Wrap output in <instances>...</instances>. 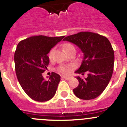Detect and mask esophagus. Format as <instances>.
<instances>
[{
    "label": "esophagus",
    "mask_w": 127,
    "mask_h": 127,
    "mask_svg": "<svg viewBox=\"0 0 127 127\" xmlns=\"http://www.w3.org/2000/svg\"><path fill=\"white\" fill-rule=\"evenodd\" d=\"M63 78H64L65 79H66V80H69V79H71V77H67V76H63Z\"/></svg>",
    "instance_id": "obj_1"
}]
</instances>
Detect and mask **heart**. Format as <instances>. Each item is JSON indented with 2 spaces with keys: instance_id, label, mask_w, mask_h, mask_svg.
<instances>
[{
  "instance_id": "obj_1",
  "label": "heart",
  "mask_w": 127,
  "mask_h": 127,
  "mask_svg": "<svg viewBox=\"0 0 127 127\" xmlns=\"http://www.w3.org/2000/svg\"><path fill=\"white\" fill-rule=\"evenodd\" d=\"M74 48V46L72 44H66L64 46V48L65 51H67V50H69L70 48ZM53 49L50 50V51L48 53V57L50 59H51L52 58V56H53ZM58 70L59 72H60L61 73L63 74H68L69 73V72H70V67L69 66H67V65H61L60 67H58Z\"/></svg>"
}]
</instances>
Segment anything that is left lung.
I'll use <instances>...</instances> for the list:
<instances>
[{
	"label": "left lung",
	"mask_w": 127,
	"mask_h": 127,
	"mask_svg": "<svg viewBox=\"0 0 127 127\" xmlns=\"http://www.w3.org/2000/svg\"><path fill=\"white\" fill-rule=\"evenodd\" d=\"M74 44L83 53L80 67L75 72H88V77L76 78L79 85L73 90L76 97L83 100L97 98L109 83L114 67V54L107 37L90 32H81L64 39Z\"/></svg>",
	"instance_id": "1"
}]
</instances>
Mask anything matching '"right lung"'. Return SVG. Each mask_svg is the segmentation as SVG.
Segmentation results:
<instances>
[{
	"instance_id": "obj_1",
	"label": "right lung",
	"mask_w": 127,
	"mask_h": 127,
	"mask_svg": "<svg viewBox=\"0 0 127 127\" xmlns=\"http://www.w3.org/2000/svg\"><path fill=\"white\" fill-rule=\"evenodd\" d=\"M64 37L37 35L18 44L14 53L16 74L22 88L33 100L48 101L55 94L60 75L52 72L49 79L45 80L42 73L50 63L48 53Z\"/></svg>"
}]
</instances>
